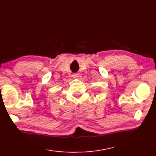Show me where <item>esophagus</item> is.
I'll return each instance as SVG.
<instances>
[{"instance_id":"1","label":"esophagus","mask_w":156,"mask_h":156,"mask_svg":"<svg viewBox=\"0 0 156 156\" xmlns=\"http://www.w3.org/2000/svg\"><path fill=\"white\" fill-rule=\"evenodd\" d=\"M80 74L78 73H75V74H73V78H78L79 77Z\"/></svg>"}]
</instances>
